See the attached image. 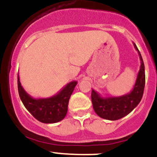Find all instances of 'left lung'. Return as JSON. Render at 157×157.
Instances as JSON below:
<instances>
[{
	"label": "left lung",
	"instance_id": "1",
	"mask_svg": "<svg viewBox=\"0 0 157 157\" xmlns=\"http://www.w3.org/2000/svg\"><path fill=\"white\" fill-rule=\"evenodd\" d=\"M140 60V67L136 82L130 93L117 97H102L97 91H91V101L96 114L101 118L116 121L128 115L141 101L145 86V68L140 52L133 43Z\"/></svg>",
	"mask_w": 157,
	"mask_h": 157
}]
</instances>
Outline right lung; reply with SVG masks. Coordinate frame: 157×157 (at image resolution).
<instances>
[{"mask_svg": "<svg viewBox=\"0 0 157 157\" xmlns=\"http://www.w3.org/2000/svg\"><path fill=\"white\" fill-rule=\"evenodd\" d=\"M76 81L69 82L59 92L46 98H33L26 92L17 76L18 92L23 104L27 111L42 123L53 124L66 117L69 101L76 86Z\"/></svg>", "mask_w": 157, "mask_h": 157, "instance_id": "1", "label": "right lung"}]
</instances>
